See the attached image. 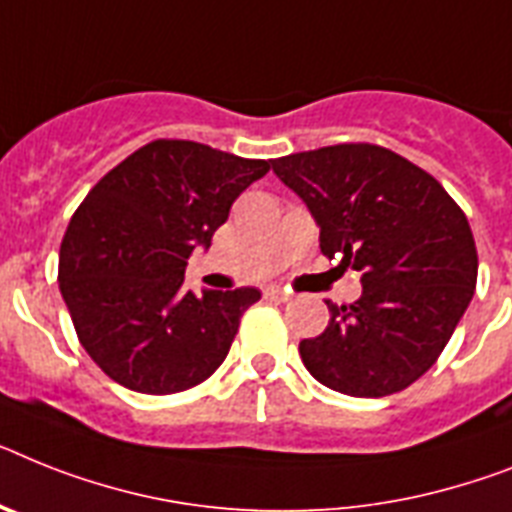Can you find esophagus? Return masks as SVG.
<instances>
[{"label":"esophagus","mask_w":512,"mask_h":512,"mask_svg":"<svg viewBox=\"0 0 512 512\" xmlns=\"http://www.w3.org/2000/svg\"><path fill=\"white\" fill-rule=\"evenodd\" d=\"M266 295H269V298H274V301H290V293H285V290H282V287H266Z\"/></svg>","instance_id":"1"}]
</instances>
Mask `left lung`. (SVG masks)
<instances>
[{
  "instance_id": "obj_1",
  "label": "left lung",
  "mask_w": 512,
  "mask_h": 512,
  "mask_svg": "<svg viewBox=\"0 0 512 512\" xmlns=\"http://www.w3.org/2000/svg\"><path fill=\"white\" fill-rule=\"evenodd\" d=\"M306 201L319 248L361 272L356 303L327 301L329 324L301 340L311 377L353 398H384L432 369L474 298V232L429 172L377 143L272 159Z\"/></svg>"
}]
</instances>
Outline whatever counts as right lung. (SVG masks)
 <instances>
[{
	"label": "right lung",
	"instance_id": "right-lung-1",
	"mask_svg": "<svg viewBox=\"0 0 512 512\" xmlns=\"http://www.w3.org/2000/svg\"><path fill=\"white\" fill-rule=\"evenodd\" d=\"M272 162L159 138L88 190L59 246V290L80 345L109 379L172 395L227 358L256 287L185 290V264L211 246L230 206Z\"/></svg>",
	"mask_w": 512,
	"mask_h": 512
}]
</instances>
